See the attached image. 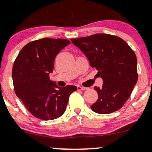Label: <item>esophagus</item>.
I'll return each instance as SVG.
<instances>
[{"label":"esophagus","mask_w":152,"mask_h":152,"mask_svg":"<svg viewBox=\"0 0 152 152\" xmlns=\"http://www.w3.org/2000/svg\"><path fill=\"white\" fill-rule=\"evenodd\" d=\"M87 89V87H82V86H77V90H85Z\"/></svg>","instance_id":"34e87169"}]
</instances>
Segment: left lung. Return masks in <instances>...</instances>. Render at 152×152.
<instances>
[{
  "instance_id": "obj_1",
  "label": "left lung",
  "mask_w": 152,
  "mask_h": 152,
  "mask_svg": "<svg viewBox=\"0 0 152 152\" xmlns=\"http://www.w3.org/2000/svg\"><path fill=\"white\" fill-rule=\"evenodd\" d=\"M85 54L92 67L103 79L102 87H95L98 100L90 107L99 114L120 110L129 98L137 82V57L128 44L118 37L96 34L71 39Z\"/></svg>"
}]
</instances>
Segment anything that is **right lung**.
Masks as SVG:
<instances>
[{
	"label": "right lung",
	"instance_id": "1",
	"mask_svg": "<svg viewBox=\"0 0 152 152\" xmlns=\"http://www.w3.org/2000/svg\"><path fill=\"white\" fill-rule=\"evenodd\" d=\"M70 42L66 39L43 38L26 44L20 51L12 67L17 96L35 118L53 120L63 115L69 97L77 87H58L50 80L54 59Z\"/></svg>",
	"mask_w": 152,
	"mask_h": 152
}]
</instances>
